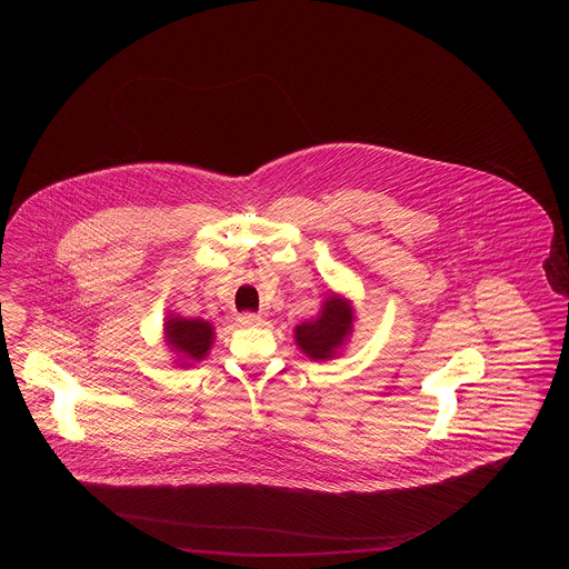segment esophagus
Instances as JSON below:
<instances>
[{"label": "esophagus", "mask_w": 569, "mask_h": 569, "mask_svg": "<svg viewBox=\"0 0 569 569\" xmlns=\"http://www.w3.org/2000/svg\"><path fill=\"white\" fill-rule=\"evenodd\" d=\"M262 318L258 316V313H241L239 316V325L244 326V328H256V326H262Z\"/></svg>", "instance_id": "34e87169"}]
</instances>
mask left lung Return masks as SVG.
<instances>
[{
    "mask_svg": "<svg viewBox=\"0 0 569 569\" xmlns=\"http://www.w3.org/2000/svg\"><path fill=\"white\" fill-rule=\"evenodd\" d=\"M350 325H352V311L348 302L337 300L332 296L326 302L325 311L318 320L296 328V341L311 359L322 361L335 355V350L348 337Z\"/></svg>",
    "mask_w": 569,
    "mask_h": 569,
    "instance_id": "1",
    "label": "left lung"
}]
</instances>
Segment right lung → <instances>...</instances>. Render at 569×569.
Here are the masks:
<instances>
[{"label": "right lung", "instance_id": "1", "mask_svg": "<svg viewBox=\"0 0 569 569\" xmlns=\"http://www.w3.org/2000/svg\"><path fill=\"white\" fill-rule=\"evenodd\" d=\"M166 337L168 346L177 352H181L186 359H203L212 343V326L206 320H183V318H170L166 322Z\"/></svg>", "mask_w": 569, "mask_h": 569}]
</instances>
